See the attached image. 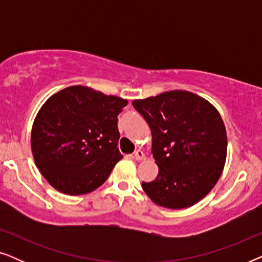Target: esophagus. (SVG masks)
I'll list each match as a JSON object with an SVG mask.
<instances>
[{
	"mask_svg": "<svg viewBox=\"0 0 262 262\" xmlns=\"http://www.w3.org/2000/svg\"><path fill=\"white\" fill-rule=\"evenodd\" d=\"M134 159L136 161L143 160V159H144V152L141 151V150H137V151H135V154H134Z\"/></svg>",
	"mask_w": 262,
	"mask_h": 262,
	"instance_id": "34e87169",
	"label": "esophagus"
}]
</instances>
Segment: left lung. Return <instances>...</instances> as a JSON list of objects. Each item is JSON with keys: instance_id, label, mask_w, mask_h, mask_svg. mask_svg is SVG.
Masks as SVG:
<instances>
[{"instance_id": "obj_1", "label": "left lung", "mask_w": 262, "mask_h": 262, "mask_svg": "<svg viewBox=\"0 0 262 262\" xmlns=\"http://www.w3.org/2000/svg\"><path fill=\"white\" fill-rule=\"evenodd\" d=\"M132 105L150 126L159 167L142 187L157 205L186 209L217 184L227 159V130L216 107L187 91H170Z\"/></svg>"}]
</instances>
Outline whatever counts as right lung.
Segmentation results:
<instances>
[{
    "mask_svg": "<svg viewBox=\"0 0 262 262\" xmlns=\"http://www.w3.org/2000/svg\"><path fill=\"white\" fill-rule=\"evenodd\" d=\"M127 100L83 85L64 88L46 100L35 117L31 148L50 185L69 195L100 187L123 159L118 116Z\"/></svg>",
    "mask_w": 262,
    "mask_h": 262,
    "instance_id": "1",
    "label": "right lung"
}]
</instances>
